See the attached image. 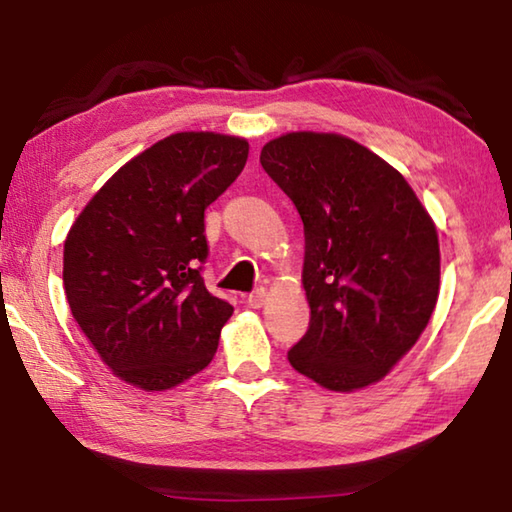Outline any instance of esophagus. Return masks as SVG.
<instances>
[{
    "label": "esophagus",
    "mask_w": 512,
    "mask_h": 512,
    "mask_svg": "<svg viewBox=\"0 0 512 512\" xmlns=\"http://www.w3.org/2000/svg\"><path fill=\"white\" fill-rule=\"evenodd\" d=\"M266 302V289H257V291H253L248 296V305L253 307V309H259Z\"/></svg>",
    "instance_id": "esophagus-1"
}]
</instances>
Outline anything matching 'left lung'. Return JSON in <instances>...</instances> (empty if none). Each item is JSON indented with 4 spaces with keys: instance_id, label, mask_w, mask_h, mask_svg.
Returning <instances> with one entry per match:
<instances>
[{
    "instance_id": "1",
    "label": "left lung",
    "mask_w": 512,
    "mask_h": 512,
    "mask_svg": "<svg viewBox=\"0 0 512 512\" xmlns=\"http://www.w3.org/2000/svg\"><path fill=\"white\" fill-rule=\"evenodd\" d=\"M259 162L305 225L311 320L289 363L329 391L375 384L436 309V225L402 173L350 137L287 133Z\"/></svg>"
}]
</instances>
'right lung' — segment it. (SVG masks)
Instances as JSON below:
<instances>
[{
    "label": "right lung",
    "instance_id": "obj_1",
    "mask_svg": "<svg viewBox=\"0 0 512 512\" xmlns=\"http://www.w3.org/2000/svg\"><path fill=\"white\" fill-rule=\"evenodd\" d=\"M248 160L244 137L187 131L128 160L69 228L72 316L112 375L167 391L214 359L232 305L205 289V210Z\"/></svg>",
    "mask_w": 512,
    "mask_h": 512
}]
</instances>
